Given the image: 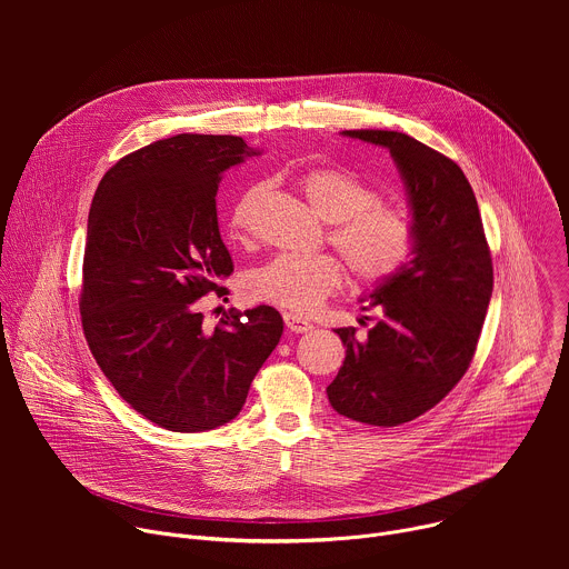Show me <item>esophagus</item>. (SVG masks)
<instances>
[{
  "instance_id": "34e87169",
  "label": "esophagus",
  "mask_w": 569,
  "mask_h": 569,
  "mask_svg": "<svg viewBox=\"0 0 569 569\" xmlns=\"http://www.w3.org/2000/svg\"><path fill=\"white\" fill-rule=\"evenodd\" d=\"M283 321L290 333H308L312 331V323L306 321L303 317H297V315H283Z\"/></svg>"
}]
</instances>
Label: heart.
<instances>
[{
    "label": "heart",
    "mask_w": 569,
    "mask_h": 569,
    "mask_svg": "<svg viewBox=\"0 0 569 569\" xmlns=\"http://www.w3.org/2000/svg\"><path fill=\"white\" fill-rule=\"evenodd\" d=\"M297 184L315 213L331 222L329 242L360 283H378L396 274L410 259L417 229L410 211L400 204L378 202V191L358 176L312 167L299 173ZM266 184L242 191L229 209V231L242 238L250 229L257 202ZM345 272L333 257L279 254L250 270L242 290L254 301L272 303L290 312H310L342 288Z\"/></svg>",
    "instance_id": "obj_1"
}]
</instances>
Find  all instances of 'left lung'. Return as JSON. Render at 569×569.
<instances>
[{
    "instance_id": "obj_1",
    "label": "left lung",
    "mask_w": 569,
    "mask_h": 569,
    "mask_svg": "<svg viewBox=\"0 0 569 569\" xmlns=\"http://www.w3.org/2000/svg\"><path fill=\"white\" fill-rule=\"evenodd\" d=\"M389 150L417 242L396 274L360 295L380 319L365 340L336 329L345 362L327 387L331 408L358 423L400 426L446 398L466 373L493 295L491 252L475 193L452 159L393 130H345Z\"/></svg>"
}]
</instances>
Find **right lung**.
Masks as SVG:
<instances>
[{
  "label": "right lung",
  "mask_w": 569,
  "mask_h": 569,
  "mask_svg": "<svg viewBox=\"0 0 569 569\" xmlns=\"http://www.w3.org/2000/svg\"><path fill=\"white\" fill-rule=\"evenodd\" d=\"M261 150L231 134L154 141L103 176L88 218L80 317L119 396L171 432H207L238 417L281 340L270 306L202 327L198 299L231 272L220 240V176Z\"/></svg>",
  "instance_id": "add662e5"
}]
</instances>
